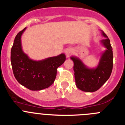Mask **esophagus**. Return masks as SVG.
Masks as SVG:
<instances>
[{
	"mask_svg": "<svg viewBox=\"0 0 125 125\" xmlns=\"http://www.w3.org/2000/svg\"><path fill=\"white\" fill-rule=\"evenodd\" d=\"M73 51L72 49H67V50H66V57H69V56H71V55L73 54Z\"/></svg>",
	"mask_w": 125,
	"mask_h": 125,
	"instance_id": "esophagus-1",
	"label": "esophagus"
}]
</instances>
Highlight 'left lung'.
I'll list each match as a JSON object with an SVG mask.
<instances>
[{
    "label": "left lung",
    "mask_w": 125,
    "mask_h": 125,
    "mask_svg": "<svg viewBox=\"0 0 125 125\" xmlns=\"http://www.w3.org/2000/svg\"><path fill=\"white\" fill-rule=\"evenodd\" d=\"M105 37L101 41L106 48L101 55L99 64L96 68H88L76 57H71L74 62V72L76 86L86 92H94L107 81L113 69V55L110 41L106 34L101 31Z\"/></svg>",
    "instance_id": "left-lung-1"
}]
</instances>
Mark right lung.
Masks as SVG:
<instances>
[{
  "mask_svg": "<svg viewBox=\"0 0 125 125\" xmlns=\"http://www.w3.org/2000/svg\"><path fill=\"white\" fill-rule=\"evenodd\" d=\"M26 28L15 36L11 49L10 61L15 79L32 91H39L54 82L57 69L66 61L64 54L41 61L30 59L22 49L21 36Z\"/></svg>",
  "mask_w": 125,
  "mask_h": 125,
  "instance_id": "1",
  "label": "right lung"
}]
</instances>
